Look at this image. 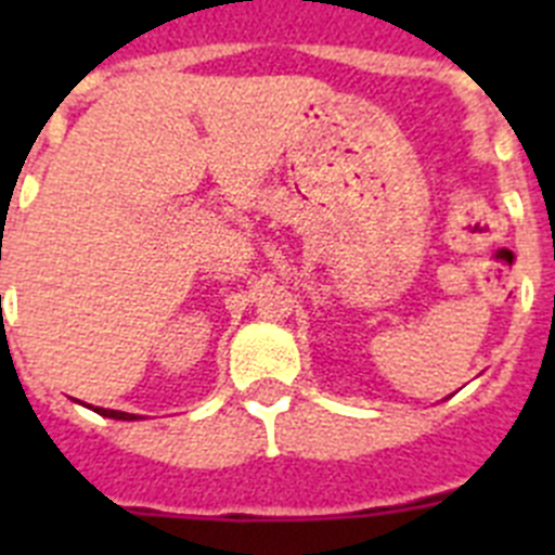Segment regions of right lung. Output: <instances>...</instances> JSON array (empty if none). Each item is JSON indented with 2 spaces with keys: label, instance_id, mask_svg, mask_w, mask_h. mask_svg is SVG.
Returning a JSON list of instances; mask_svg holds the SVG:
<instances>
[{
  "label": "right lung",
  "instance_id": "right-lung-1",
  "mask_svg": "<svg viewBox=\"0 0 555 555\" xmlns=\"http://www.w3.org/2000/svg\"><path fill=\"white\" fill-rule=\"evenodd\" d=\"M96 414L111 416V420H135V414H125V411H111V409H94Z\"/></svg>",
  "mask_w": 555,
  "mask_h": 555
}]
</instances>
